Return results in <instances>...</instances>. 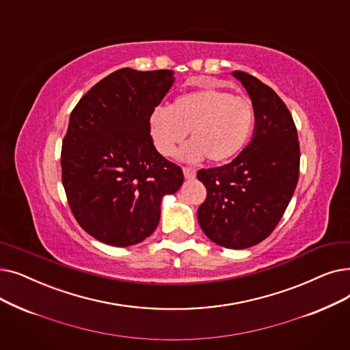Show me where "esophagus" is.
Listing matches in <instances>:
<instances>
[{
    "label": "esophagus",
    "instance_id": "34e87169",
    "mask_svg": "<svg viewBox=\"0 0 350 350\" xmlns=\"http://www.w3.org/2000/svg\"><path fill=\"white\" fill-rule=\"evenodd\" d=\"M183 173H185V177L189 178V180L196 177V170L190 169V167H183Z\"/></svg>",
    "mask_w": 350,
    "mask_h": 350
}]
</instances>
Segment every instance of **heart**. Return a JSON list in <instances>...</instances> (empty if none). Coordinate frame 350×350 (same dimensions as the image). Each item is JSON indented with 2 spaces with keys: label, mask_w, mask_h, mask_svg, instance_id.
<instances>
[{
  "label": "heart",
  "mask_w": 350,
  "mask_h": 350,
  "mask_svg": "<svg viewBox=\"0 0 350 350\" xmlns=\"http://www.w3.org/2000/svg\"><path fill=\"white\" fill-rule=\"evenodd\" d=\"M256 124V109L247 97L221 88H203L177 97L170 107H156L148 129L159 153L172 156L190 131L191 144L185 157L211 163L234 159L249 143Z\"/></svg>",
  "instance_id": "obj_1"
}]
</instances>
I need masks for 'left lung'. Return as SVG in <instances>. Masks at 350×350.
<instances>
[{
	"label": "left lung",
	"instance_id": "left-lung-1",
	"mask_svg": "<svg viewBox=\"0 0 350 350\" xmlns=\"http://www.w3.org/2000/svg\"><path fill=\"white\" fill-rule=\"evenodd\" d=\"M233 75L254 104V135L232 163L197 172L207 190L197 219L216 245L247 249L276 229L291 202L300 147L293 117L275 91L245 71Z\"/></svg>",
	"mask_w": 350,
	"mask_h": 350
}]
</instances>
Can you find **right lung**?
I'll use <instances>...</instances> for the list:
<instances>
[{"label": "right lung", "mask_w": 350, "mask_h": 350, "mask_svg": "<svg viewBox=\"0 0 350 350\" xmlns=\"http://www.w3.org/2000/svg\"><path fill=\"white\" fill-rule=\"evenodd\" d=\"M174 81L172 70L121 68L71 111L62 180L75 220L105 245H137L156 230L164 194L183 185L181 167L151 140L148 118Z\"/></svg>", "instance_id": "add662e5"}]
</instances>
